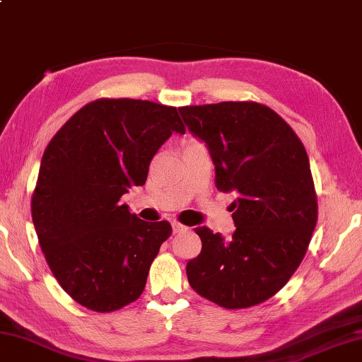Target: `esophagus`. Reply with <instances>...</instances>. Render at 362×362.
Listing matches in <instances>:
<instances>
[{
    "label": "esophagus",
    "mask_w": 362,
    "mask_h": 362,
    "mask_svg": "<svg viewBox=\"0 0 362 362\" xmlns=\"http://www.w3.org/2000/svg\"><path fill=\"white\" fill-rule=\"evenodd\" d=\"M171 227H173V233H181V232L187 230V227L180 224V223H173V224H171Z\"/></svg>",
    "instance_id": "obj_1"
}]
</instances>
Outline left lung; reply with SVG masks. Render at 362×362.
<instances>
[{
    "label": "left lung",
    "mask_w": 362,
    "mask_h": 362,
    "mask_svg": "<svg viewBox=\"0 0 362 362\" xmlns=\"http://www.w3.org/2000/svg\"><path fill=\"white\" fill-rule=\"evenodd\" d=\"M189 132L204 141L221 192H237L230 238L195 227L202 251L187 262L195 293L224 308L275 296L299 267L318 219L307 151L294 130L255 101L185 106Z\"/></svg>",
    "instance_id": "obj_1"
}]
</instances>
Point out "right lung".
Segmentation results:
<instances>
[{
	"label": "right lung",
	"mask_w": 362,
	"mask_h": 362,
	"mask_svg": "<svg viewBox=\"0 0 362 362\" xmlns=\"http://www.w3.org/2000/svg\"><path fill=\"white\" fill-rule=\"evenodd\" d=\"M185 132L176 107L101 98L50 139L31 218L54 276L81 305L107 313L141 296L171 226L146 223L120 197L144 185L156 152Z\"/></svg>",
	"instance_id": "add662e5"
}]
</instances>
